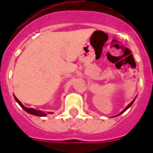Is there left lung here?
<instances>
[{
    "mask_svg": "<svg viewBox=\"0 0 153 153\" xmlns=\"http://www.w3.org/2000/svg\"><path fill=\"white\" fill-rule=\"evenodd\" d=\"M134 100H135V99H134ZM134 100H133V101H132V102H131L130 103H129V104H128V105H127V106H126V109H124V110H122V111H121V113H120V114H118V115H117V116H119V115H121V114H122V113H124V112L126 111V110H127V109H128V108H129V107L131 106V105H132V104H133V102H134Z\"/></svg>",
    "mask_w": 153,
    "mask_h": 153,
    "instance_id": "left-lung-1",
    "label": "left lung"
}]
</instances>
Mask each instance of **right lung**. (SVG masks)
I'll use <instances>...</instances> for the list:
<instances>
[{
	"label": "right lung",
	"mask_w": 153,
	"mask_h": 153,
	"mask_svg": "<svg viewBox=\"0 0 153 153\" xmlns=\"http://www.w3.org/2000/svg\"><path fill=\"white\" fill-rule=\"evenodd\" d=\"M14 98H15V100L16 101V102H17L18 104L20 105V106L22 107L23 109H25V111L27 112V113H28V114H32V115H35V116H39V117H44L47 115L45 113L40 111V110H36V109H32V108H27V107H25V105H23V104L20 102V101L18 100L16 96H14ZM50 114H51V113H50Z\"/></svg>",
	"instance_id": "right-lung-1"
}]
</instances>
